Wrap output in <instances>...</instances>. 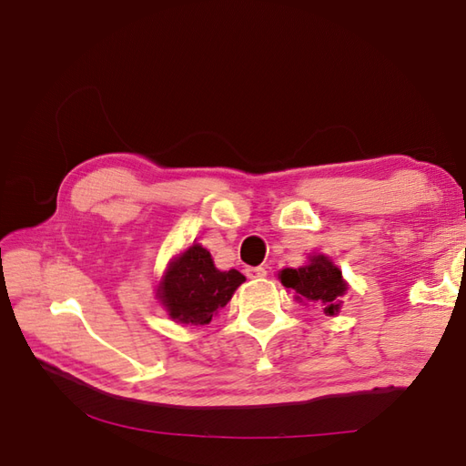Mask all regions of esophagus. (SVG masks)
Instances as JSON below:
<instances>
[{"label":"esophagus","mask_w":466,"mask_h":466,"mask_svg":"<svg viewBox=\"0 0 466 466\" xmlns=\"http://www.w3.org/2000/svg\"><path fill=\"white\" fill-rule=\"evenodd\" d=\"M244 272H246V276H248V279H252V280L264 279V276H266V268H262V266H248V268H246Z\"/></svg>","instance_id":"1"}]
</instances>
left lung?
Returning <instances> with one entry per match:
<instances>
[{
  "instance_id": "1",
  "label": "left lung",
  "mask_w": 466,
  "mask_h": 466,
  "mask_svg": "<svg viewBox=\"0 0 466 466\" xmlns=\"http://www.w3.org/2000/svg\"><path fill=\"white\" fill-rule=\"evenodd\" d=\"M279 279L286 289L296 292V300L312 302L329 316L339 312L346 282L339 266H334L324 254L310 256V262L300 268H284Z\"/></svg>"
}]
</instances>
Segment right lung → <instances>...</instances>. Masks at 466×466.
Instances as JSON below:
<instances>
[{
  "label": "right lung",
  "mask_w": 466,
  "mask_h": 466,
  "mask_svg": "<svg viewBox=\"0 0 466 466\" xmlns=\"http://www.w3.org/2000/svg\"><path fill=\"white\" fill-rule=\"evenodd\" d=\"M246 279L238 270H218L210 252L192 244L167 266L157 286V300L182 324H208L212 316L230 302Z\"/></svg>",
  "instance_id": "right-lung-1"
}]
</instances>
